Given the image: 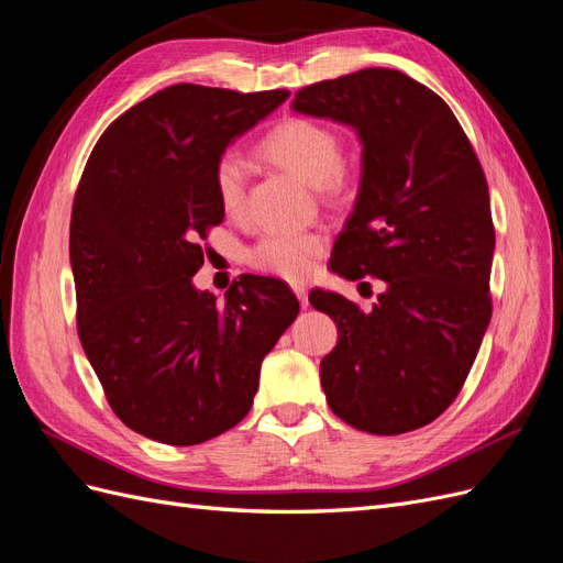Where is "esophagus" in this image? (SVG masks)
Here are the masks:
<instances>
[{"mask_svg":"<svg viewBox=\"0 0 563 563\" xmlns=\"http://www.w3.org/2000/svg\"><path fill=\"white\" fill-rule=\"evenodd\" d=\"M294 294L298 296V300H300V308L305 310L310 305V300H308V288L305 286H294Z\"/></svg>","mask_w":563,"mask_h":563,"instance_id":"esophagus-1","label":"esophagus"}]
</instances>
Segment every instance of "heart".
I'll use <instances>...</instances> for the list:
<instances>
[{"label": "heart", "mask_w": 563, "mask_h": 563, "mask_svg": "<svg viewBox=\"0 0 563 563\" xmlns=\"http://www.w3.org/2000/svg\"><path fill=\"white\" fill-rule=\"evenodd\" d=\"M261 152L286 172L296 174L314 187L333 185L340 166H343V150L338 135L312 119H286L272 129ZM216 195L220 207L228 216L242 213L246 199V172L244 162L236 155H223L216 164ZM327 249V240L319 232H267L249 253L253 267L269 275L302 282L312 275L314 263Z\"/></svg>", "instance_id": "obj_1"}]
</instances>
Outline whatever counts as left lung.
<instances>
[{"label":"left lung","mask_w":563,"mask_h":563,"mask_svg":"<svg viewBox=\"0 0 563 563\" xmlns=\"http://www.w3.org/2000/svg\"><path fill=\"white\" fill-rule=\"evenodd\" d=\"M291 110L360 139V192L331 269L385 284L368 312L310 294L338 327L319 366L327 401L368 434L418 430L457 397L490 321L496 232L482 164L444 100L389 67L305 87Z\"/></svg>","instance_id":"obj_1"}]
</instances>
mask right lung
<instances>
[{
    "label": "right lung",
    "mask_w": 563,
    "mask_h": 563,
    "mask_svg": "<svg viewBox=\"0 0 563 563\" xmlns=\"http://www.w3.org/2000/svg\"><path fill=\"white\" fill-rule=\"evenodd\" d=\"M288 91L176 84L100 135L70 220L84 354L117 418L147 439L195 446L234 428L261 364L298 317L284 282L244 275L225 302L199 291V246L225 211L216 164Z\"/></svg>",
    "instance_id": "obj_1"
}]
</instances>
